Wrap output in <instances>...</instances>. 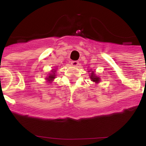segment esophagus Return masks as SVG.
Returning a JSON list of instances; mask_svg holds the SVG:
<instances>
[{
    "instance_id": "34e87169",
    "label": "esophagus",
    "mask_w": 146,
    "mask_h": 146,
    "mask_svg": "<svg viewBox=\"0 0 146 146\" xmlns=\"http://www.w3.org/2000/svg\"><path fill=\"white\" fill-rule=\"evenodd\" d=\"M71 65H73V66H78V65H79V63H78V61H72Z\"/></svg>"
}]
</instances>
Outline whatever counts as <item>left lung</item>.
Listing matches in <instances>:
<instances>
[{
	"instance_id": "obj_1",
	"label": "left lung",
	"mask_w": 146,
	"mask_h": 146,
	"mask_svg": "<svg viewBox=\"0 0 146 146\" xmlns=\"http://www.w3.org/2000/svg\"><path fill=\"white\" fill-rule=\"evenodd\" d=\"M88 72H90V71H88ZM90 78H91V80H92L93 82L96 83V84L99 83V81H100V78L98 77L97 76H96V75H95V73H94V71H92V73H91Z\"/></svg>"
}]
</instances>
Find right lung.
I'll return each instance as SVG.
<instances>
[{"label":"right lung","mask_w":146,"mask_h":146,"mask_svg":"<svg viewBox=\"0 0 146 146\" xmlns=\"http://www.w3.org/2000/svg\"><path fill=\"white\" fill-rule=\"evenodd\" d=\"M55 71H56V70H54V69H53V70L51 71L52 73H49V76L46 78V80H47V82L51 83L52 81L55 78V76H56V75H55Z\"/></svg>","instance_id":"1"}]
</instances>
